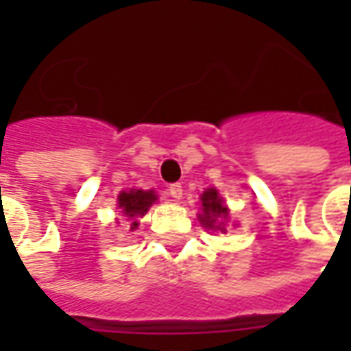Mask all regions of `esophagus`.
<instances>
[{
  "label": "esophagus",
  "mask_w": 351,
  "mask_h": 351,
  "mask_svg": "<svg viewBox=\"0 0 351 351\" xmlns=\"http://www.w3.org/2000/svg\"><path fill=\"white\" fill-rule=\"evenodd\" d=\"M169 195H171V197L173 199H180L182 197V186H180V184H171V186H169Z\"/></svg>",
  "instance_id": "esophagus-1"
}]
</instances>
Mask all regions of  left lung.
Masks as SVG:
<instances>
[{
  "label": "left lung",
  "instance_id": "8db88e82",
  "mask_svg": "<svg viewBox=\"0 0 351 351\" xmlns=\"http://www.w3.org/2000/svg\"><path fill=\"white\" fill-rule=\"evenodd\" d=\"M201 205H203V214H199V221L203 223V228L214 229V231H221V233H228L226 223L228 220L229 210L228 206L223 205V201L218 195V190L208 188V190L201 195Z\"/></svg>",
  "mask_w": 351,
  "mask_h": 351
}]
</instances>
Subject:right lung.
<instances>
[{
  "instance_id": "obj_1",
  "label": "right lung",
  "mask_w": 351,
  "mask_h": 351,
  "mask_svg": "<svg viewBox=\"0 0 351 351\" xmlns=\"http://www.w3.org/2000/svg\"><path fill=\"white\" fill-rule=\"evenodd\" d=\"M158 201L156 191L152 190H130L122 191L118 195V208H122V214L131 220V229H137L138 216H145L148 208Z\"/></svg>"
}]
</instances>
